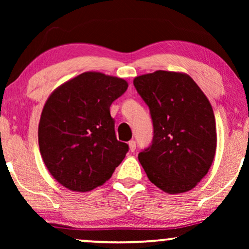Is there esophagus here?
Instances as JSON below:
<instances>
[{"label": "esophagus", "mask_w": 249, "mask_h": 249, "mask_svg": "<svg viewBox=\"0 0 249 249\" xmlns=\"http://www.w3.org/2000/svg\"><path fill=\"white\" fill-rule=\"evenodd\" d=\"M128 145H129V149H130V152L136 151V142L135 141H130L128 142Z\"/></svg>", "instance_id": "obj_1"}]
</instances>
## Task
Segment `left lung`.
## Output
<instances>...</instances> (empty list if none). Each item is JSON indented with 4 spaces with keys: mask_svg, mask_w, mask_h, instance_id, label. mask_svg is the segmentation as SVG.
Segmentation results:
<instances>
[{
    "mask_svg": "<svg viewBox=\"0 0 249 249\" xmlns=\"http://www.w3.org/2000/svg\"><path fill=\"white\" fill-rule=\"evenodd\" d=\"M134 85L151 111L154 138L138 160L149 181L168 194L195 188L216 149L215 118L209 98L185 72L158 70Z\"/></svg>",
    "mask_w": 249,
    "mask_h": 249,
    "instance_id": "8db88e82",
    "label": "left lung"
}]
</instances>
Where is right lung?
Instances as JSON below:
<instances>
[{
	"instance_id": "obj_1",
	"label": "right lung",
	"mask_w": 249,
	"mask_h": 249,
	"mask_svg": "<svg viewBox=\"0 0 249 249\" xmlns=\"http://www.w3.org/2000/svg\"><path fill=\"white\" fill-rule=\"evenodd\" d=\"M122 78L87 71L52 91L38 124L44 164L57 182L78 193L104 185L128 152L118 142L112 102L127 90Z\"/></svg>"
}]
</instances>
